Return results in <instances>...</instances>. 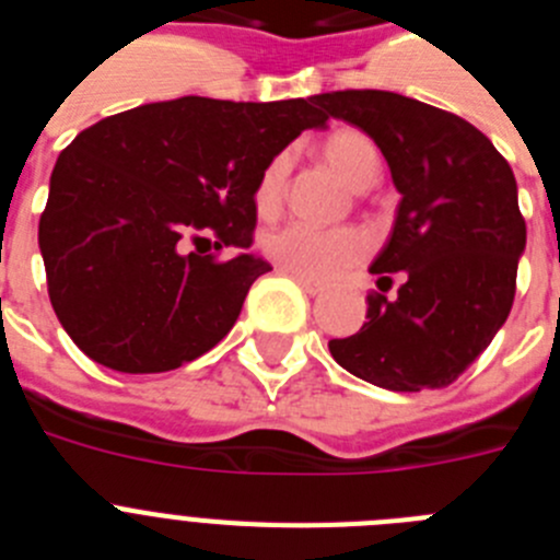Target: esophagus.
I'll return each mask as SVG.
<instances>
[{"label":"esophagus","mask_w":560,"mask_h":560,"mask_svg":"<svg viewBox=\"0 0 560 560\" xmlns=\"http://www.w3.org/2000/svg\"><path fill=\"white\" fill-rule=\"evenodd\" d=\"M291 277H294L296 285H300V289H303L305 294L316 296V294H323V291H325L323 283H316V280H308V277H303V275H291Z\"/></svg>","instance_id":"esophagus-1"}]
</instances>
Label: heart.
<instances>
[{
    "instance_id": "b5f03b06",
    "label": "heart",
    "mask_w": 560,
    "mask_h": 560,
    "mask_svg": "<svg viewBox=\"0 0 560 560\" xmlns=\"http://www.w3.org/2000/svg\"><path fill=\"white\" fill-rule=\"evenodd\" d=\"M323 160L353 190H368L378 179V151L355 128H339V131L330 133L323 142ZM289 173L291 153L280 151L266 162V167L257 176L255 205L264 215H271L283 201ZM264 252L271 264L291 271V275H303L308 280H334L341 271L353 269L355 264L368 257L370 241L355 226L314 230V226L289 224L266 235Z\"/></svg>"
}]
</instances>
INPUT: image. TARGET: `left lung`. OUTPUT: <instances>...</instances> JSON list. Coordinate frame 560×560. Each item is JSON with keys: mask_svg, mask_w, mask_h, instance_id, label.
Masks as SVG:
<instances>
[{"mask_svg": "<svg viewBox=\"0 0 560 560\" xmlns=\"http://www.w3.org/2000/svg\"><path fill=\"white\" fill-rule=\"evenodd\" d=\"M314 101L368 133L400 192L370 275L404 271V285L395 300L368 296V323L330 339V355L393 393L448 387L511 314L527 244L516 176L479 128L429 103L381 89Z\"/></svg>", "mask_w": 560, "mask_h": 560, "instance_id": "8db88e82", "label": "left lung"}]
</instances>
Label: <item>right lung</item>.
Returning <instances> with one entry per match:
<instances>
[{
  "label": "right lung",
  "mask_w": 560,
  "mask_h": 560,
  "mask_svg": "<svg viewBox=\"0 0 560 560\" xmlns=\"http://www.w3.org/2000/svg\"><path fill=\"white\" fill-rule=\"evenodd\" d=\"M325 120L314 97H179L78 133L38 221L49 303L69 339L117 373H165L215 348L271 271L246 252L257 176ZM201 243L238 255L219 265L189 252Z\"/></svg>",
  "instance_id": "right-lung-1"
}]
</instances>
